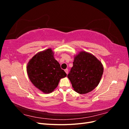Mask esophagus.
<instances>
[{
	"label": "esophagus",
	"mask_w": 129,
	"mask_h": 129,
	"mask_svg": "<svg viewBox=\"0 0 129 129\" xmlns=\"http://www.w3.org/2000/svg\"><path fill=\"white\" fill-rule=\"evenodd\" d=\"M64 72H66V74H68V69H66L64 70Z\"/></svg>",
	"instance_id": "34e87169"
}]
</instances>
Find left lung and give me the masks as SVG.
I'll list each match as a JSON object with an SVG mask.
<instances>
[{
	"instance_id": "1",
	"label": "left lung",
	"mask_w": 129,
	"mask_h": 129,
	"mask_svg": "<svg viewBox=\"0 0 129 129\" xmlns=\"http://www.w3.org/2000/svg\"><path fill=\"white\" fill-rule=\"evenodd\" d=\"M74 58L73 66L67 77L74 91L80 94L91 91L102 78V63L93 54L83 50L76 54Z\"/></svg>"
}]
</instances>
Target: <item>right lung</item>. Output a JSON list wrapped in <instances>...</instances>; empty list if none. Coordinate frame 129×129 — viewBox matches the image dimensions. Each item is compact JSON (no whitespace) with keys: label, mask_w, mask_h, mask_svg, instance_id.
Masks as SVG:
<instances>
[{"label":"right lung","mask_w":129,"mask_h":129,"mask_svg":"<svg viewBox=\"0 0 129 129\" xmlns=\"http://www.w3.org/2000/svg\"><path fill=\"white\" fill-rule=\"evenodd\" d=\"M54 52L48 48L37 53L27 65V73L31 82L45 93H49L56 89L61 79L67 74L54 58Z\"/></svg>","instance_id":"obj_1"}]
</instances>
